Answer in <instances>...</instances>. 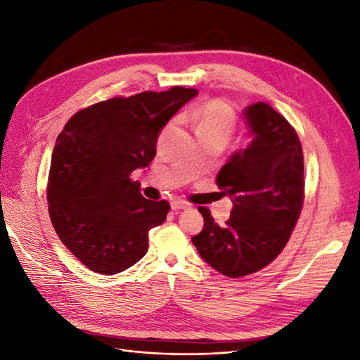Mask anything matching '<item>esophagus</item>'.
Instances as JSON below:
<instances>
[{
  "label": "esophagus",
  "mask_w": 360,
  "mask_h": 360,
  "mask_svg": "<svg viewBox=\"0 0 360 360\" xmlns=\"http://www.w3.org/2000/svg\"><path fill=\"white\" fill-rule=\"evenodd\" d=\"M189 204L184 201V200H174L171 202V209L172 210H183V209H188Z\"/></svg>",
  "instance_id": "1"
}]
</instances>
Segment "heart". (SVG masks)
Returning a JSON list of instances; mask_svg holds the SVG:
<instances>
[{
	"instance_id": "1",
	"label": "heart",
	"mask_w": 360,
	"mask_h": 360,
	"mask_svg": "<svg viewBox=\"0 0 360 360\" xmlns=\"http://www.w3.org/2000/svg\"><path fill=\"white\" fill-rule=\"evenodd\" d=\"M181 118L195 126L198 136H217L225 141L230 139L237 124L231 105L222 99H212L192 106L181 114Z\"/></svg>"
}]
</instances>
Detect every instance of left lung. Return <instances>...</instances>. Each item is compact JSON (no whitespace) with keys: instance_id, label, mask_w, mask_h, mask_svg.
Returning a JSON list of instances; mask_svg holds the SVG:
<instances>
[{"instance_id":"8db88e82","label":"left lung","mask_w":360,"mask_h":360,"mask_svg":"<svg viewBox=\"0 0 360 360\" xmlns=\"http://www.w3.org/2000/svg\"><path fill=\"white\" fill-rule=\"evenodd\" d=\"M254 135L216 177L233 201L230 219L219 226L210 210L200 207L202 231L192 243L207 264L230 278L264 269L285 248L304 198L303 153L294 127L264 102L246 108Z\"/></svg>"}]
</instances>
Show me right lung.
Segmentation results:
<instances>
[{"label":"right lung","instance_id":"add662e5","mask_svg":"<svg viewBox=\"0 0 360 360\" xmlns=\"http://www.w3.org/2000/svg\"><path fill=\"white\" fill-rule=\"evenodd\" d=\"M172 86L112 97L76 112L52 151L48 210L60 240L96 274L115 275L148 249V230L165 222L169 202L150 201L132 172L156 156L160 129L197 96Z\"/></svg>","mask_w":360,"mask_h":360}]
</instances>
